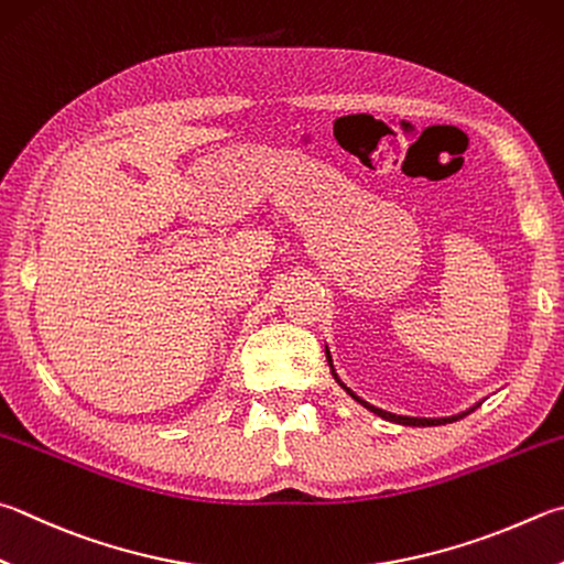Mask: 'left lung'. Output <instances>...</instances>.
I'll return each mask as SVG.
<instances>
[{
    "instance_id": "obj_1",
    "label": "left lung",
    "mask_w": 564,
    "mask_h": 564,
    "mask_svg": "<svg viewBox=\"0 0 564 564\" xmlns=\"http://www.w3.org/2000/svg\"><path fill=\"white\" fill-rule=\"evenodd\" d=\"M325 355H327V365H330V370H333V360H330V352H327V347H325ZM333 377H335V382L340 384L347 394H350L355 402H360L365 409H370L372 414H377V416H382V419H387V422H394V424H404V426H438V424H452V422H456V419H464L466 414H470L474 412V409L478 406H470V409H466V412H460V414H454V416H442V419H426V416H402V414H392V412H384V409H377V406H372L370 402H365V399H360L357 397L350 387H345L343 382H340V377L335 375V370H333Z\"/></svg>"
}]
</instances>
